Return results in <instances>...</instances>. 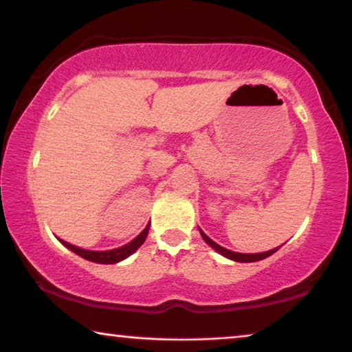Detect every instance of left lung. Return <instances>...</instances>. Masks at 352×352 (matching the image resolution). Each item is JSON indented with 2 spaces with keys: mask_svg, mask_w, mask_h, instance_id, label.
Here are the masks:
<instances>
[{
  "mask_svg": "<svg viewBox=\"0 0 352 352\" xmlns=\"http://www.w3.org/2000/svg\"><path fill=\"white\" fill-rule=\"evenodd\" d=\"M199 232H201L202 239H204V241L207 242V244H209V245L212 247V249L217 250V252H219V254H221L223 256H226V258L234 260V261H242V263H250V261H258V260H263V258H266V256L273 255L274 252L279 250V247H280V245H279V247H276V249H273V250L261 252V254H237V252H231V250L225 249V247H221V245L217 244V242L212 241L210 237L207 236L206 232L202 231V230H199Z\"/></svg>",
  "mask_w": 352,
  "mask_h": 352,
  "instance_id": "left-lung-1",
  "label": "left lung"
}]
</instances>
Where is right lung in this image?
Instances as JSON below:
<instances>
[{
	"label": "right lung",
	"mask_w": 352,
	"mask_h": 352,
	"mask_svg": "<svg viewBox=\"0 0 352 352\" xmlns=\"http://www.w3.org/2000/svg\"><path fill=\"white\" fill-rule=\"evenodd\" d=\"M148 231H150V225H148L145 230H143L140 234H138L135 239L129 242V244L120 247V249H113V250H102V252H97V250H86V249H81V247H76V245H72L68 244V242L62 241L60 242L65 247H68L72 252H75L76 255L82 256L84 260H89V261H94V263H103V265H113V263H118V261L127 258L129 255H132L133 252H135L138 247H140L143 242H145L146 236H148Z\"/></svg>",
	"instance_id": "obj_1"
}]
</instances>
